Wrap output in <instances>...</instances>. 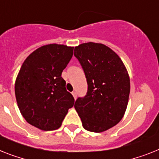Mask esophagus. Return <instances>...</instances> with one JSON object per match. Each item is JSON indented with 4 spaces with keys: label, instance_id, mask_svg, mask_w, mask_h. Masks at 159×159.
I'll return each mask as SVG.
<instances>
[{
    "label": "esophagus",
    "instance_id": "34e87169",
    "mask_svg": "<svg viewBox=\"0 0 159 159\" xmlns=\"http://www.w3.org/2000/svg\"><path fill=\"white\" fill-rule=\"evenodd\" d=\"M72 94H73V98H74V99H76V98H77V93H76V92H72Z\"/></svg>",
    "mask_w": 159,
    "mask_h": 159
}]
</instances>
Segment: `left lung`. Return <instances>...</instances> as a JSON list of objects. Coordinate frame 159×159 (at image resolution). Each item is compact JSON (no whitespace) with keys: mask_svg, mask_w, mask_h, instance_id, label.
I'll list each match as a JSON object with an SVG mask.
<instances>
[{"mask_svg":"<svg viewBox=\"0 0 159 159\" xmlns=\"http://www.w3.org/2000/svg\"><path fill=\"white\" fill-rule=\"evenodd\" d=\"M74 56L84 70L88 90L74 103L82 126L102 133L117 125L127 108L130 79L118 55L102 43L89 42L75 47Z\"/></svg>","mask_w":159,"mask_h":159,"instance_id":"obj_1","label":"left lung"}]
</instances>
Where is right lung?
I'll return each mask as SVG.
<instances>
[{
    "label": "right lung",
    "mask_w": 159,
    "mask_h": 159,
    "mask_svg": "<svg viewBox=\"0 0 159 159\" xmlns=\"http://www.w3.org/2000/svg\"><path fill=\"white\" fill-rule=\"evenodd\" d=\"M73 47L42 46L24 61L15 81L20 112L30 125L43 131L59 129L74 98L61 73L73 57Z\"/></svg>",
    "instance_id": "1"
}]
</instances>
